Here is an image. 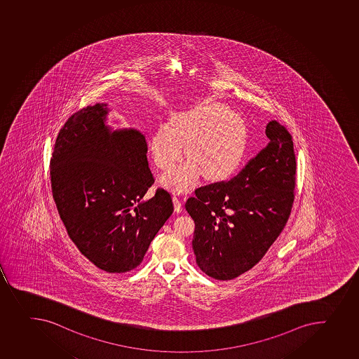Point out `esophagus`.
Segmentation results:
<instances>
[{
	"mask_svg": "<svg viewBox=\"0 0 359 359\" xmlns=\"http://www.w3.org/2000/svg\"><path fill=\"white\" fill-rule=\"evenodd\" d=\"M172 201H174V206L175 211H177V212H181L182 206H183V203H182L181 199L178 196L174 195L172 196Z\"/></svg>",
	"mask_w": 359,
	"mask_h": 359,
	"instance_id": "obj_1",
	"label": "esophagus"
}]
</instances>
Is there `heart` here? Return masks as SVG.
<instances>
[{"label": "heart", "instance_id": "obj_1", "mask_svg": "<svg viewBox=\"0 0 359 359\" xmlns=\"http://www.w3.org/2000/svg\"><path fill=\"white\" fill-rule=\"evenodd\" d=\"M190 160L172 168L161 183L177 192L198 184L201 175L222 180L232 174L244 157L248 130L243 118L226 104L211 102L175 114L171 127L161 125L150 137L154 163L162 170L172 167L184 153Z\"/></svg>", "mask_w": 359, "mask_h": 359}]
</instances>
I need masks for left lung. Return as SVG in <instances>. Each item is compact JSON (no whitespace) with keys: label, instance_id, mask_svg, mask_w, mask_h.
<instances>
[{"label":"left lung","instance_id":"obj_1","mask_svg":"<svg viewBox=\"0 0 359 359\" xmlns=\"http://www.w3.org/2000/svg\"><path fill=\"white\" fill-rule=\"evenodd\" d=\"M269 143L230 181L196 189L185 209L196 229V262L216 280H232L257 265L280 236L294 202L296 160L292 135L278 121Z\"/></svg>","mask_w":359,"mask_h":359}]
</instances>
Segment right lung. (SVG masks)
I'll return each instance as SVG.
<instances>
[{
	"label": "right lung",
	"instance_id": "obj_1",
	"mask_svg": "<svg viewBox=\"0 0 359 359\" xmlns=\"http://www.w3.org/2000/svg\"><path fill=\"white\" fill-rule=\"evenodd\" d=\"M107 104L71 116L57 136L50 176L53 199L71 241L97 269L126 273L142 262L150 243L174 211L157 189L146 137L136 129L104 125Z\"/></svg>",
	"mask_w": 359,
	"mask_h": 359
}]
</instances>
